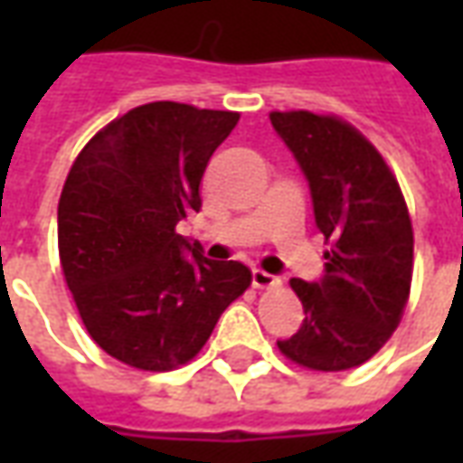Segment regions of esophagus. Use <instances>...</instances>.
Returning a JSON list of instances; mask_svg holds the SVG:
<instances>
[{
	"instance_id": "esophagus-1",
	"label": "esophagus",
	"mask_w": 463,
	"mask_h": 463,
	"mask_svg": "<svg viewBox=\"0 0 463 463\" xmlns=\"http://www.w3.org/2000/svg\"><path fill=\"white\" fill-rule=\"evenodd\" d=\"M278 278L275 275H270V272L260 270V268H255L252 270V288H258V290H265V288H275L278 285Z\"/></svg>"
}]
</instances>
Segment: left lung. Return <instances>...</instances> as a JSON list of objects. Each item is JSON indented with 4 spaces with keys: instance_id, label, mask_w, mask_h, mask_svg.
<instances>
[{
    "instance_id": "left-lung-1",
    "label": "left lung",
    "mask_w": 463,
    "mask_h": 463,
    "mask_svg": "<svg viewBox=\"0 0 463 463\" xmlns=\"http://www.w3.org/2000/svg\"><path fill=\"white\" fill-rule=\"evenodd\" d=\"M270 123L300 163L315 222L332 242L320 280H290L305 320L278 347L317 372L359 367L384 347L409 300L414 232L407 203L377 148L347 121L272 111Z\"/></svg>"
}]
</instances>
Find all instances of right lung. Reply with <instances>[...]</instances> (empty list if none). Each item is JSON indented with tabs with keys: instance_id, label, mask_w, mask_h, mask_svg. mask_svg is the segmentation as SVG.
<instances>
[{
	"instance_id": "right-lung-1",
	"label": "right lung",
	"mask_w": 463,
	"mask_h": 463,
	"mask_svg": "<svg viewBox=\"0 0 463 463\" xmlns=\"http://www.w3.org/2000/svg\"><path fill=\"white\" fill-rule=\"evenodd\" d=\"M241 114L175 101L138 106L86 143L59 198V258L91 340L146 372L191 362L250 285L175 225L201 211V181ZM191 251V256H185Z\"/></svg>"
}]
</instances>
